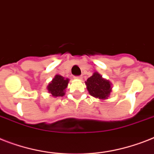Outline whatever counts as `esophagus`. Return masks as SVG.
Here are the masks:
<instances>
[{
	"label": "esophagus",
	"mask_w": 154,
	"mask_h": 154,
	"mask_svg": "<svg viewBox=\"0 0 154 154\" xmlns=\"http://www.w3.org/2000/svg\"><path fill=\"white\" fill-rule=\"evenodd\" d=\"M75 79H81L82 78V77L81 76H76V77H74Z\"/></svg>",
	"instance_id": "obj_1"
}]
</instances>
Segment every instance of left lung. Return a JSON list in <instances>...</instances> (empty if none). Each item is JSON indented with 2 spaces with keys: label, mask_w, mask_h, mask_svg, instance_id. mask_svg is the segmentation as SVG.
<instances>
[{
  "label": "left lung",
  "mask_w": 154,
  "mask_h": 154,
  "mask_svg": "<svg viewBox=\"0 0 154 154\" xmlns=\"http://www.w3.org/2000/svg\"><path fill=\"white\" fill-rule=\"evenodd\" d=\"M89 94L96 98L106 100L112 92V84L102 77L100 73L95 72L92 77L85 81Z\"/></svg>",
  "instance_id": "obj_1"
}]
</instances>
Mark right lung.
Returning a JSON list of instances; mask_svg holds the SVG:
<instances>
[{
  "label": "right lung",
  "instance_id": "add662e5",
  "mask_svg": "<svg viewBox=\"0 0 154 154\" xmlns=\"http://www.w3.org/2000/svg\"><path fill=\"white\" fill-rule=\"evenodd\" d=\"M69 83V79L62 77L61 75H55L53 80L47 86V90L49 93H51L53 97H63L65 95V89L67 88Z\"/></svg>",
  "mask_w": 154,
  "mask_h": 154
}]
</instances>
